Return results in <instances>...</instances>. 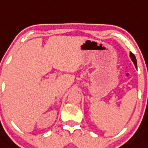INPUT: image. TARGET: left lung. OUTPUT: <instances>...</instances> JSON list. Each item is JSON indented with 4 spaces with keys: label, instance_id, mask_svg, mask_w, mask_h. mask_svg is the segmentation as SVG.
Wrapping results in <instances>:
<instances>
[{
    "label": "left lung",
    "instance_id": "left-lung-1",
    "mask_svg": "<svg viewBox=\"0 0 148 148\" xmlns=\"http://www.w3.org/2000/svg\"><path fill=\"white\" fill-rule=\"evenodd\" d=\"M130 58L131 60H132V62L134 63V65H135V67L137 69V62H136V57H135V56L134 55V54H132V53L130 52Z\"/></svg>",
    "mask_w": 148,
    "mask_h": 148
}]
</instances>
